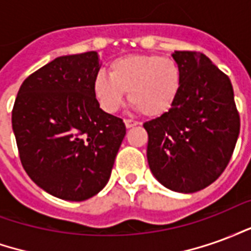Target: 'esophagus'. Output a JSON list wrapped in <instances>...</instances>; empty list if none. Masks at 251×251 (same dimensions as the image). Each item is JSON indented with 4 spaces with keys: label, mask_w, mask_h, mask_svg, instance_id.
I'll use <instances>...</instances> for the list:
<instances>
[{
    "label": "esophagus",
    "mask_w": 251,
    "mask_h": 251,
    "mask_svg": "<svg viewBox=\"0 0 251 251\" xmlns=\"http://www.w3.org/2000/svg\"><path fill=\"white\" fill-rule=\"evenodd\" d=\"M138 125V122L137 121H133V120H125V126L127 129H130L133 126H137Z\"/></svg>",
    "instance_id": "obj_1"
}]
</instances>
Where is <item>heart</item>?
Segmentation results:
<instances>
[{
    "label": "heart",
    "instance_id": "heart-1",
    "mask_svg": "<svg viewBox=\"0 0 251 251\" xmlns=\"http://www.w3.org/2000/svg\"><path fill=\"white\" fill-rule=\"evenodd\" d=\"M181 70L172 59L156 55H129L110 63L109 76L94 77L93 93L106 113L120 109L125 93L134 107L149 118H157L172 109L181 90Z\"/></svg>",
    "mask_w": 251,
    "mask_h": 251
}]
</instances>
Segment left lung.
<instances>
[{
	"instance_id": "obj_1",
	"label": "left lung",
	"mask_w": 251,
	"mask_h": 251,
	"mask_svg": "<svg viewBox=\"0 0 251 251\" xmlns=\"http://www.w3.org/2000/svg\"><path fill=\"white\" fill-rule=\"evenodd\" d=\"M181 90L167 114L144 124L149 168L160 184L194 194L226 169L239 134L234 91L227 75L203 53L175 51Z\"/></svg>"
}]
</instances>
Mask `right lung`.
Segmentation results:
<instances>
[{
	"mask_svg": "<svg viewBox=\"0 0 251 251\" xmlns=\"http://www.w3.org/2000/svg\"><path fill=\"white\" fill-rule=\"evenodd\" d=\"M98 52L56 57L25 79L12 111L20 160L33 183L55 198L82 201L107 184L126 134L93 93Z\"/></svg>",
	"mask_w": 251,
	"mask_h": 251,
	"instance_id": "right-lung-1",
	"label": "right lung"
}]
</instances>
